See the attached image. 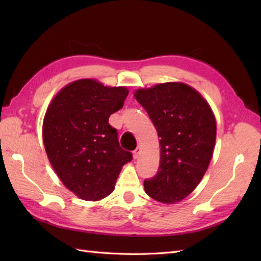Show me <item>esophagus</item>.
Instances as JSON below:
<instances>
[{
	"label": "esophagus",
	"instance_id": "esophagus-1",
	"mask_svg": "<svg viewBox=\"0 0 261 261\" xmlns=\"http://www.w3.org/2000/svg\"><path fill=\"white\" fill-rule=\"evenodd\" d=\"M140 153H141V148L140 147H138L136 150L134 151V158L135 159H138L140 157Z\"/></svg>",
	"mask_w": 261,
	"mask_h": 261
}]
</instances>
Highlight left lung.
Here are the masks:
<instances>
[{"label": "left lung", "mask_w": 261, "mask_h": 261, "mask_svg": "<svg viewBox=\"0 0 261 261\" xmlns=\"http://www.w3.org/2000/svg\"><path fill=\"white\" fill-rule=\"evenodd\" d=\"M160 138L158 173L145 179L149 196L173 204L190 195L206 171L216 138L210 105L184 83H164L135 93Z\"/></svg>", "instance_id": "left-lung-1"}]
</instances>
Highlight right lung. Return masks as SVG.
Wrapping results in <instances>:
<instances>
[{
	"instance_id": "1",
	"label": "right lung",
	"mask_w": 261,
	"mask_h": 261,
	"mask_svg": "<svg viewBox=\"0 0 261 261\" xmlns=\"http://www.w3.org/2000/svg\"><path fill=\"white\" fill-rule=\"evenodd\" d=\"M127 94L125 87L80 80L65 86L46 112L42 137L49 162L63 184L85 201L110 195L122 166L132 160L109 123Z\"/></svg>"
}]
</instances>
